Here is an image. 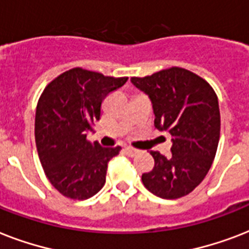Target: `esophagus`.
Returning <instances> with one entry per match:
<instances>
[{
	"label": "esophagus",
	"instance_id": "obj_1",
	"mask_svg": "<svg viewBox=\"0 0 249 249\" xmlns=\"http://www.w3.org/2000/svg\"><path fill=\"white\" fill-rule=\"evenodd\" d=\"M125 152H126V155H129V156H136L140 151L133 147H125Z\"/></svg>",
	"mask_w": 249,
	"mask_h": 249
}]
</instances>
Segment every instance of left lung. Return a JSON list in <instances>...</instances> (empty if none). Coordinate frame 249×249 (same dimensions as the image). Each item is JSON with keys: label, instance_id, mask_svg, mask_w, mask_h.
Returning a JSON list of instances; mask_svg holds the SVG:
<instances>
[{"label": "left lung", "instance_id": "1", "mask_svg": "<svg viewBox=\"0 0 249 249\" xmlns=\"http://www.w3.org/2000/svg\"><path fill=\"white\" fill-rule=\"evenodd\" d=\"M130 81L150 98L155 128L172 136L169 156L150 151L155 166L142 174V182L163 199L185 196L204 179L216 155L221 126L216 93L205 80L178 67Z\"/></svg>", "mask_w": 249, "mask_h": 249}]
</instances>
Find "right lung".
I'll use <instances>...</instances> for the list:
<instances>
[{
	"label": "right lung",
	"mask_w": 249,
	"mask_h": 249,
	"mask_svg": "<svg viewBox=\"0 0 249 249\" xmlns=\"http://www.w3.org/2000/svg\"><path fill=\"white\" fill-rule=\"evenodd\" d=\"M128 77H109L73 68L53 80L41 94L35 138L41 165L62 195L84 200L103 187L107 165L121 147H102L86 140L102 116V103Z\"/></svg>",
	"instance_id": "add662e5"
}]
</instances>
